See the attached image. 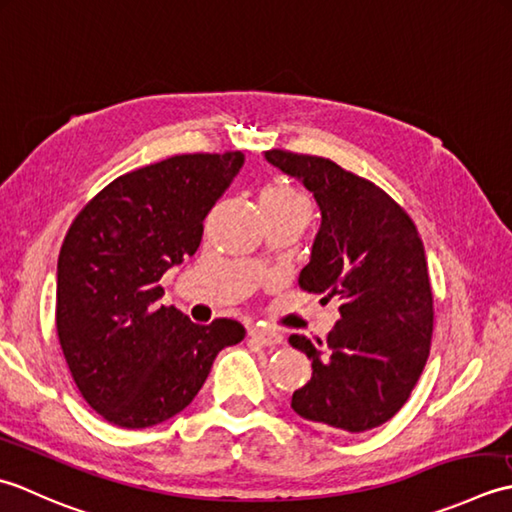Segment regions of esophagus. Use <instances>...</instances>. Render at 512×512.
<instances>
[{
  "label": "esophagus",
  "mask_w": 512,
  "mask_h": 512,
  "mask_svg": "<svg viewBox=\"0 0 512 512\" xmlns=\"http://www.w3.org/2000/svg\"><path fill=\"white\" fill-rule=\"evenodd\" d=\"M249 340L263 344V347H274V344L283 342V336H280V333H276V331H271V329L254 327V329H249Z\"/></svg>",
  "instance_id": "esophagus-1"
}]
</instances>
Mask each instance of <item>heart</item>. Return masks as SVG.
Returning a JSON list of instances; mask_svg holds the SVG:
<instances>
[{"mask_svg":"<svg viewBox=\"0 0 512 512\" xmlns=\"http://www.w3.org/2000/svg\"><path fill=\"white\" fill-rule=\"evenodd\" d=\"M300 201H305V198H302V194H298L294 187L278 183V185L267 187L263 192V196H260V207H280V205H291Z\"/></svg>","mask_w":512,"mask_h":512,"instance_id":"b5f03b06","label":"heart"}]
</instances>
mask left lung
I'll return each instance as SVG.
<instances>
[{"instance_id":"obj_1","label":"left lung","mask_w":512,"mask_h":512,"mask_svg":"<svg viewBox=\"0 0 512 512\" xmlns=\"http://www.w3.org/2000/svg\"><path fill=\"white\" fill-rule=\"evenodd\" d=\"M265 159L314 194L320 229L298 285L340 300L327 340L289 338L311 360L291 395L309 422L362 433L398 413L429 360L433 294L422 238L393 198L322 156L269 150Z\"/></svg>"}]
</instances>
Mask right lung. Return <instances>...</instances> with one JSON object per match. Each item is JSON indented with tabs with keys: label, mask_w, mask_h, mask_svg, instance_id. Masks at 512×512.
Instances as JSON below:
<instances>
[{
	"label": "right lung",
	"mask_w": 512,
	"mask_h": 512,
	"mask_svg": "<svg viewBox=\"0 0 512 512\" xmlns=\"http://www.w3.org/2000/svg\"><path fill=\"white\" fill-rule=\"evenodd\" d=\"M243 152L179 154L114 179L72 221L57 263V336L103 420L148 429L190 404L241 322L196 325L159 300L161 276L201 245Z\"/></svg>",
	"instance_id": "1"
}]
</instances>
